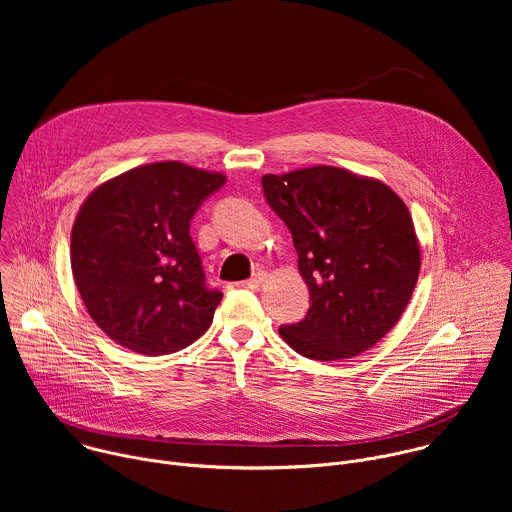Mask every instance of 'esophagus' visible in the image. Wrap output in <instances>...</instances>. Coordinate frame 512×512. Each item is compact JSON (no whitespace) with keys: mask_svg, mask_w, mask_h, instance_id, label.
Instances as JSON below:
<instances>
[{"mask_svg":"<svg viewBox=\"0 0 512 512\" xmlns=\"http://www.w3.org/2000/svg\"><path fill=\"white\" fill-rule=\"evenodd\" d=\"M263 279H265V273H263V271H257L251 279L239 281L237 285H239V287H247V289H257V287L263 283Z\"/></svg>","mask_w":512,"mask_h":512,"instance_id":"obj_1","label":"esophagus"}]
</instances>
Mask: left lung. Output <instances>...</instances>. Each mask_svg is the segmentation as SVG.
Masks as SVG:
<instances>
[{
  "instance_id": "1",
  "label": "left lung",
  "mask_w": 512,
  "mask_h": 512,
  "mask_svg": "<svg viewBox=\"0 0 512 512\" xmlns=\"http://www.w3.org/2000/svg\"><path fill=\"white\" fill-rule=\"evenodd\" d=\"M263 196L294 239L310 310L281 338L312 360L352 358L401 318L419 275L405 202L385 184L332 166L261 178Z\"/></svg>"
}]
</instances>
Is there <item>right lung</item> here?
I'll return each mask as SVG.
<instances>
[{
  "label": "right lung",
  "mask_w": 512,
  "mask_h": 512,
  "mask_svg": "<svg viewBox=\"0 0 512 512\" xmlns=\"http://www.w3.org/2000/svg\"><path fill=\"white\" fill-rule=\"evenodd\" d=\"M227 178L178 162L133 168L99 186L70 237V265L97 326L160 356L198 340L223 291L210 287L190 237L202 202Z\"/></svg>",
  "instance_id": "add662e5"
}]
</instances>
